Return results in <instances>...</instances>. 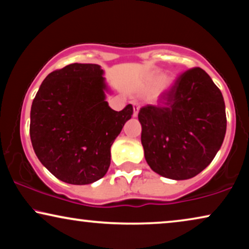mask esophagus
<instances>
[{"mask_svg":"<svg viewBox=\"0 0 249 249\" xmlns=\"http://www.w3.org/2000/svg\"><path fill=\"white\" fill-rule=\"evenodd\" d=\"M133 109H134L133 116H134V117H137L138 114H139V110H140V105L137 104V102H134V104H133Z\"/></svg>","mask_w":249,"mask_h":249,"instance_id":"1","label":"esophagus"}]
</instances>
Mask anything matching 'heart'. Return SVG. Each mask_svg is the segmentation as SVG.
Returning <instances> with one entry per match:
<instances>
[{
  "instance_id": "1",
  "label": "heart",
  "mask_w": 249,
  "mask_h": 249,
  "mask_svg": "<svg viewBox=\"0 0 249 249\" xmlns=\"http://www.w3.org/2000/svg\"><path fill=\"white\" fill-rule=\"evenodd\" d=\"M161 76L160 75H157V76H155L154 78H152V84L154 85H156V84H158L159 82L161 81ZM171 85V79L170 78H167V79H165V82H164V86L165 88H167V86H170Z\"/></svg>"
}]
</instances>
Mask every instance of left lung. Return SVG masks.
<instances>
[{"mask_svg":"<svg viewBox=\"0 0 249 249\" xmlns=\"http://www.w3.org/2000/svg\"><path fill=\"white\" fill-rule=\"evenodd\" d=\"M138 118L145 160L172 180H187L205 170L227 131L223 95L199 67L178 75L159 105L142 107Z\"/></svg>","mask_w":249,"mask_h":249,"instance_id":"left-lung-1","label":"left lung"}]
</instances>
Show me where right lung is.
<instances>
[{
    "mask_svg": "<svg viewBox=\"0 0 249 249\" xmlns=\"http://www.w3.org/2000/svg\"><path fill=\"white\" fill-rule=\"evenodd\" d=\"M104 71L71 64L50 72L33 100L29 133L39 161L59 180L90 184L110 166V147L133 115L105 100Z\"/></svg>",
    "mask_w": 249,
    "mask_h": 249,
    "instance_id": "1",
    "label": "right lung"
}]
</instances>
